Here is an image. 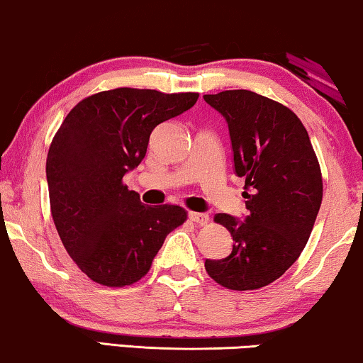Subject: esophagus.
<instances>
[{"instance_id":"34e87169","label":"esophagus","mask_w":363,"mask_h":363,"mask_svg":"<svg viewBox=\"0 0 363 363\" xmlns=\"http://www.w3.org/2000/svg\"><path fill=\"white\" fill-rule=\"evenodd\" d=\"M188 218H190L193 223H196V225H206L208 220H210L206 213H196V211L188 213Z\"/></svg>"}]
</instances>
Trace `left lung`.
I'll return each instance as SVG.
<instances>
[{
    "label": "left lung",
    "mask_w": 363,
    "mask_h": 363,
    "mask_svg": "<svg viewBox=\"0 0 363 363\" xmlns=\"http://www.w3.org/2000/svg\"><path fill=\"white\" fill-rule=\"evenodd\" d=\"M225 117L235 173L245 178V220L218 213L233 251L206 259L218 284L252 291L271 284L297 261L322 203V175L309 133L291 108L251 91L203 96Z\"/></svg>",
    "instance_id": "left-lung-1"
}]
</instances>
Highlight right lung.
<instances>
[{
	"label": "right lung",
	"mask_w": 363,
	"mask_h": 363,
	"mask_svg": "<svg viewBox=\"0 0 363 363\" xmlns=\"http://www.w3.org/2000/svg\"><path fill=\"white\" fill-rule=\"evenodd\" d=\"M198 96L104 91L79 102L54 135L46 162L54 225L79 269L99 284L142 279L168 233L186 220L180 206H145L122 178L140 165L153 128L191 108Z\"/></svg>",
	"instance_id": "add662e5"
}]
</instances>
